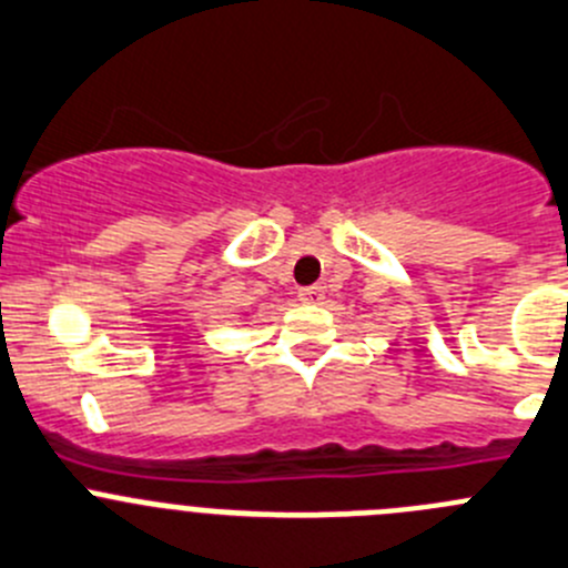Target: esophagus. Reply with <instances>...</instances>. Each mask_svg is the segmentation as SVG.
I'll list each match as a JSON object with an SVG mask.
<instances>
[{
    "label": "esophagus",
    "instance_id": "obj_1",
    "mask_svg": "<svg viewBox=\"0 0 568 568\" xmlns=\"http://www.w3.org/2000/svg\"><path fill=\"white\" fill-rule=\"evenodd\" d=\"M298 301H304V304H321L323 287H317V284H312V287H301L298 290Z\"/></svg>",
    "mask_w": 568,
    "mask_h": 568
}]
</instances>
